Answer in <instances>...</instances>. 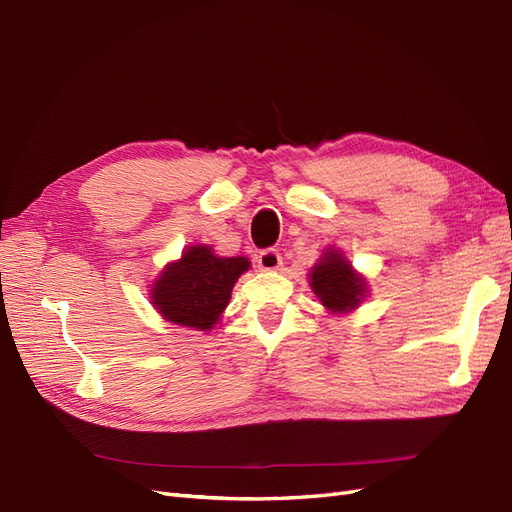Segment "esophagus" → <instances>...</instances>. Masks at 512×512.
Instances as JSON below:
<instances>
[{"instance_id": "obj_1", "label": "esophagus", "mask_w": 512, "mask_h": 512, "mask_svg": "<svg viewBox=\"0 0 512 512\" xmlns=\"http://www.w3.org/2000/svg\"><path fill=\"white\" fill-rule=\"evenodd\" d=\"M257 266L263 272H274V270H278L280 266H283V257H280V253L276 249H266V251L259 253Z\"/></svg>"}]
</instances>
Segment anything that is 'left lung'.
<instances>
[{
	"instance_id": "1",
	"label": "left lung",
	"mask_w": 512,
	"mask_h": 512,
	"mask_svg": "<svg viewBox=\"0 0 512 512\" xmlns=\"http://www.w3.org/2000/svg\"><path fill=\"white\" fill-rule=\"evenodd\" d=\"M308 278L321 304L336 315L355 310L368 293L366 278L357 274L346 257L336 249H327L323 253L319 263L312 266Z\"/></svg>"
}]
</instances>
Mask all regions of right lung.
<instances>
[{
	"instance_id": "1",
	"label": "right lung",
	"mask_w": 512,
	"mask_h": 512,
	"mask_svg": "<svg viewBox=\"0 0 512 512\" xmlns=\"http://www.w3.org/2000/svg\"><path fill=\"white\" fill-rule=\"evenodd\" d=\"M249 268L246 257H217L210 246L193 244L163 268L151 287V302L166 321L208 332L229 304L236 280Z\"/></svg>"
}]
</instances>
